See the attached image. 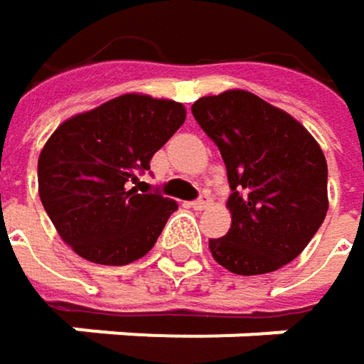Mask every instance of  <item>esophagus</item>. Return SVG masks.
Masks as SVG:
<instances>
[{"instance_id":"obj_1","label":"esophagus","mask_w":364,"mask_h":364,"mask_svg":"<svg viewBox=\"0 0 364 364\" xmlns=\"http://www.w3.org/2000/svg\"><path fill=\"white\" fill-rule=\"evenodd\" d=\"M210 202H213V200H210V196H208V193H202L198 200H193V202H191V208H196V210H204Z\"/></svg>"}]
</instances>
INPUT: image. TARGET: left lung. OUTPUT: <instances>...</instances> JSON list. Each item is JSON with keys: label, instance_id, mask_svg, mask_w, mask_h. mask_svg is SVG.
<instances>
[{"label": "left lung", "instance_id": "1", "mask_svg": "<svg viewBox=\"0 0 364 364\" xmlns=\"http://www.w3.org/2000/svg\"><path fill=\"white\" fill-rule=\"evenodd\" d=\"M228 168L232 228L208 249L225 269L276 272L301 253L327 217V160L287 111L253 92L228 90L191 105Z\"/></svg>", "mask_w": 364, "mask_h": 364}]
</instances>
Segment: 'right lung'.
Segmentation results:
<instances>
[{"label": "right lung", "instance_id": "right-lung-1", "mask_svg": "<svg viewBox=\"0 0 364 364\" xmlns=\"http://www.w3.org/2000/svg\"><path fill=\"white\" fill-rule=\"evenodd\" d=\"M183 122L181 103L122 95L54 130L37 162L39 198L80 257L126 265L151 251L177 202L139 193L132 183Z\"/></svg>", "mask_w": 364, "mask_h": 364}]
</instances>
